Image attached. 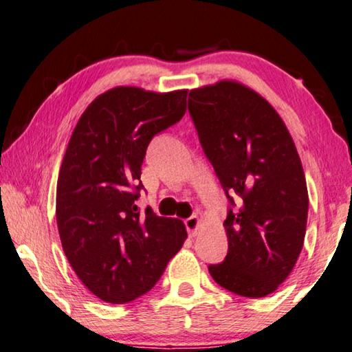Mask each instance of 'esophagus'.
<instances>
[{
    "label": "esophagus",
    "instance_id": "34e87169",
    "mask_svg": "<svg viewBox=\"0 0 352 352\" xmlns=\"http://www.w3.org/2000/svg\"><path fill=\"white\" fill-rule=\"evenodd\" d=\"M184 226H186L189 236L194 237L195 234H197V231H199L200 220H199L197 216H190V217H188L186 220H184Z\"/></svg>",
    "mask_w": 352,
    "mask_h": 352
}]
</instances>
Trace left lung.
I'll return each instance as SVG.
<instances>
[{"mask_svg": "<svg viewBox=\"0 0 352 352\" xmlns=\"http://www.w3.org/2000/svg\"><path fill=\"white\" fill-rule=\"evenodd\" d=\"M188 110L230 200L228 253L208 270L236 295H269L290 275L305 243L309 197L294 140L264 98L233 80L192 90ZM233 195L241 199L237 208Z\"/></svg>", "mask_w": 352, "mask_h": 352, "instance_id": "8db88e82", "label": "left lung"}]
</instances>
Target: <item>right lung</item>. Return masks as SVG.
<instances>
[{"label": "right lung", "instance_id": "1", "mask_svg": "<svg viewBox=\"0 0 352 352\" xmlns=\"http://www.w3.org/2000/svg\"><path fill=\"white\" fill-rule=\"evenodd\" d=\"M186 96L116 87L88 105L71 135L57 182L58 234L76 275L105 302L151 290L188 236L182 220L135 205L148 142L180 121Z\"/></svg>", "mask_w": 352, "mask_h": 352}]
</instances>
